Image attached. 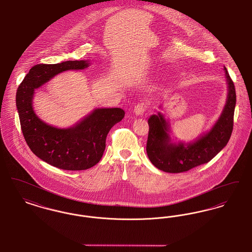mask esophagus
<instances>
[{"label":"esophagus","mask_w":252,"mask_h":252,"mask_svg":"<svg viewBox=\"0 0 252 252\" xmlns=\"http://www.w3.org/2000/svg\"><path fill=\"white\" fill-rule=\"evenodd\" d=\"M148 103L146 102H141V103H138L135 108H134V112L136 115H143L144 111L146 110V108H148Z\"/></svg>","instance_id":"obj_1"}]
</instances>
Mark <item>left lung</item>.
Listing matches in <instances>:
<instances>
[{
	"label": "left lung",
	"mask_w": 252,
	"mask_h": 252,
	"mask_svg": "<svg viewBox=\"0 0 252 252\" xmlns=\"http://www.w3.org/2000/svg\"><path fill=\"white\" fill-rule=\"evenodd\" d=\"M228 97L218 120L207 133L194 142L173 144L169 136V125L158 112L148 119L146 152L150 161L158 169L167 173H182L209 162L227 145L233 129L236 93L226 67Z\"/></svg>",
	"instance_id": "8db88e82"
}]
</instances>
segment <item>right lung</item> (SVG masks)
Here are the masks:
<instances>
[{
	"mask_svg": "<svg viewBox=\"0 0 252 252\" xmlns=\"http://www.w3.org/2000/svg\"><path fill=\"white\" fill-rule=\"evenodd\" d=\"M88 60H69L58 64H37L30 69L16 94L24 139L31 151L43 161L63 170H86L99 162L110 128L125 116L120 108H96L69 128L44 123L33 109L35 90L60 72L83 70Z\"/></svg>",
	"mask_w": 252,
	"mask_h": 252,
	"instance_id": "obj_1",
	"label": "right lung"
}]
</instances>
